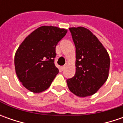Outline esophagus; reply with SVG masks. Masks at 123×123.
<instances>
[{
  "label": "esophagus",
  "instance_id": "34e87169",
  "mask_svg": "<svg viewBox=\"0 0 123 123\" xmlns=\"http://www.w3.org/2000/svg\"><path fill=\"white\" fill-rule=\"evenodd\" d=\"M66 65H64L63 66H62V67H61V70H64V69H65V68H66Z\"/></svg>",
  "mask_w": 123,
  "mask_h": 123
}]
</instances>
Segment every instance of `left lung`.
<instances>
[{
  "mask_svg": "<svg viewBox=\"0 0 123 123\" xmlns=\"http://www.w3.org/2000/svg\"><path fill=\"white\" fill-rule=\"evenodd\" d=\"M76 48V73L66 80L70 92L79 97L95 94L109 76L110 59L91 31L82 26L69 28Z\"/></svg>",
  "mask_w": 123,
  "mask_h": 123,
  "instance_id": "1",
  "label": "left lung"
}]
</instances>
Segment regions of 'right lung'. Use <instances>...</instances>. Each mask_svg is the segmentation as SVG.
I'll return each instance as SVG.
<instances>
[{"instance_id":"add662e5","label":"right lung","mask_w":123,"mask_h":123,"mask_svg":"<svg viewBox=\"0 0 123 123\" xmlns=\"http://www.w3.org/2000/svg\"><path fill=\"white\" fill-rule=\"evenodd\" d=\"M66 33V29L56 26H40L27 36L17 49L14 57L16 73L29 91H44L58 74L54 64L55 48Z\"/></svg>"}]
</instances>
